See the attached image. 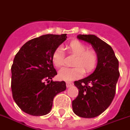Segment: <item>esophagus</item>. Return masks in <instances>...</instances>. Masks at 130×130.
<instances>
[{
	"mask_svg": "<svg viewBox=\"0 0 130 130\" xmlns=\"http://www.w3.org/2000/svg\"><path fill=\"white\" fill-rule=\"evenodd\" d=\"M71 86H73V83H71V82H67V87L69 88Z\"/></svg>",
	"mask_w": 130,
	"mask_h": 130,
	"instance_id": "esophagus-1",
	"label": "esophagus"
}]
</instances>
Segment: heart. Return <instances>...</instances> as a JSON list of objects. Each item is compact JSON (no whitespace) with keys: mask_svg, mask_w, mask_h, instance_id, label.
<instances>
[{"mask_svg":"<svg viewBox=\"0 0 130 130\" xmlns=\"http://www.w3.org/2000/svg\"><path fill=\"white\" fill-rule=\"evenodd\" d=\"M69 54L75 55L72 68L64 67L58 73L60 79L63 80H73L83 76L84 72L89 74L95 70L98 62V55L96 51L88 49V46L78 40H73L67 45ZM52 61L57 68L62 67L64 63V54L63 48L58 46L53 52Z\"/></svg>","mask_w":130,"mask_h":130,"instance_id":"1","label":"heart"}]
</instances>
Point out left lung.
Segmentation results:
<instances>
[{
  "label": "left lung",
  "instance_id": "obj_1",
  "mask_svg": "<svg viewBox=\"0 0 130 130\" xmlns=\"http://www.w3.org/2000/svg\"><path fill=\"white\" fill-rule=\"evenodd\" d=\"M79 39L91 44L98 55L96 69L89 76L74 81L78 95L72 101L78 116L92 118L100 115L110 106L120 76L119 61L109 44L93 35H79Z\"/></svg>",
  "mask_w": 130,
  "mask_h": 130
}]
</instances>
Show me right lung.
<instances>
[{"instance_id":"obj_1","label":"right lung","mask_w":130,"mask_h":130,"mask_svg":"<svg viewBox=\"0 0 130 130\" xmlns=\"http://www.w3.org/2000/svg\"><path fill=\"white\" fill-rule=\"evenodd\" d=\"M67 34L45 35L29 40L16 54L11 67L12 98L22 111L34 116L48 114L54 96L65 91V81H53L54 50Z\"/></svg>"}]
</instances>
